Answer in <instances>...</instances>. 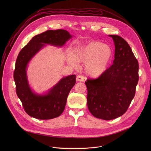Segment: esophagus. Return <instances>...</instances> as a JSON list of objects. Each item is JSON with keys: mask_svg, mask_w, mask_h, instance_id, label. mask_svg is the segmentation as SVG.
I'll return each mask as SVG.
<instances>
[{"mask_svg": "<svg viewBox=\"0 0 151 151\" xmlns=\"http://www.w3.org/2000/svg\"><path fill=\"white\" fill-rule=\"evenodd\" d=\"M76 81H78V82H82V81H84V78H83V76L79 75H78V76H76Z\"/></svg>", "mask_w": 151, "mask_h": 151, "instance_id": "obj_1", "label": "esophagus"}]
</instances>
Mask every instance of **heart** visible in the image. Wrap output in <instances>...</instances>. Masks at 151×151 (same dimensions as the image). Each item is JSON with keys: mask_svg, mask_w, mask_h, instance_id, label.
I'll list each match as a JSON object with an SVG mask.
<instances>
[{"mask_svg": "<svg viewBox=\"0 0 151 151\" xmlns=\"http://www.w3.org/2000/svg\"><path fill=\"white\" fill-rule=\"evenodd\" d=\"M113 56V50L109 45L100 42H91L76 48L75 58H71L69 63L74 68L79 67L78 62L85 63V73L97 78L106 72Z\"/></svg>", "mask_w": 151, "mask_h": 151, "instance_id": "b5f03b06", "label": "heart"}]
</instances>
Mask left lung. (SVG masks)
<instances>
[{
  "label": "left lung",
  "mask_w": 151,
  "mask_h": 151,
  "mask_svg": "<svg viewBox=\"0 0 151 151\" xmlns=\"http://www.w3.org/2000/svg\"><path fill=\"white\" fill-rule=\"evenodd\" d=\"M115 45L114 64L96 79H87V105L96 118L111 120L127 111L139 81V64L130 45L118 35H109Z\"/></svg>",
  "instance_id": "8db88e82"
}]
</instances>
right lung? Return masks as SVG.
<instances>
[{
  "label": "right lung",
  "instance_id": "1",
  "mask_svg": "<svg viewBox=\"0 0 151 151\" xmlns=\"http://www.w3.org/2000/svg\"><path fill=\"white\" fill-rule=\"evenodd\" d=\"M72 37L65 30H47L33 37L18 54L14 72L16 93L30 116L50 119L59 116L64 111L69 93L76 83V75L61 78L48 92L38 94L30 87L26 70L30 61L46 44L61 47Z\"/></svg>",
  "mask_w": 151,
  "mask_h": 151
}]
</instances>
